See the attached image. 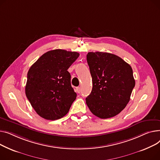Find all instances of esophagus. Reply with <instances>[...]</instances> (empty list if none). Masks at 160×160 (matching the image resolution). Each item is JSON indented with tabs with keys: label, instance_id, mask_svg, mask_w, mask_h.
I'll list each match as a JSON object with an SVG mask.
<instances>
[{
	"label": "esophagus",
	"instance_id": "34e87169",
	"mask_svg": "<svg viewBox=\"0 0 160 160\" xmlns=\"http://www.w3.org/2000/svg\"><path fill=\"white\" fill-rule=\"evenodd\" d=\"M76 92L79 93L81 92V87H78V88H76Z\"/></svg>",
	"mask_w": 160,
	"mask_h": 160
}]
</instances>
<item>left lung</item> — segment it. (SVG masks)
Wrapping results in <instances>:
<instances>
[{
    "label": "left lung",
    "mask_w": 160,
    "mask_h": 160,
    "mask_svg": "<svg viewBox=\"0 0 160 160\" xmlns=\"http://www.w3.org/2000/svg\"><path fill=\"white\" fill-rule=\"evenodd\" d=\"M87 59L93 84L86 98L88 107L101 119L118 115L128 104L135 87L132 68L118 56L107 52H88Z\"/></svg>",
    "instance_id": "left-lung-1"
}]
</instances>
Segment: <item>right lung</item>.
Instances as JSON below:
<instances>
[{
  "label": "right lung",
  "mask_w": 160,
  "mask_h": 160,
  "mask_svg": "<svg viewBox=\"0 0 160 160\" xmlns=\"http://www.w3.org/2000/svg\"><path fill=\"white\" fill-rule=\"evenodd\" d=\"M79 56L76 52L53 50L44 53L27 74L26 96L44 119L56 120L67 114L76 99L68 69Z\"/></svg>",
  "instance_id": "obj_1"
}]
</instances>
